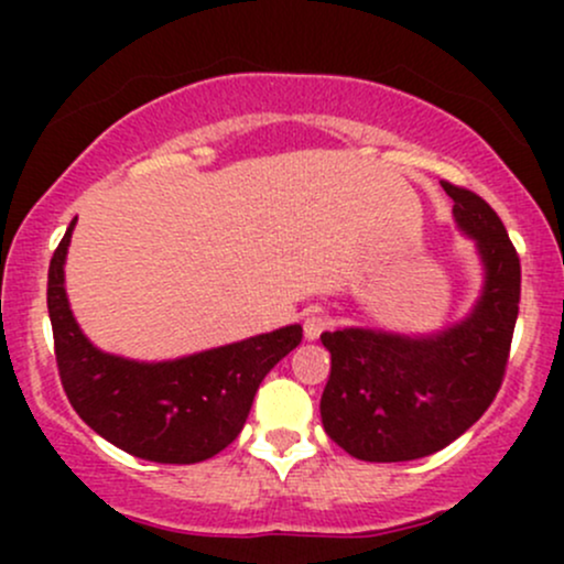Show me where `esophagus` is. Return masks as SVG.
<instances>
[{
	"instance_id": "34e87169",
	"label": "esophagus",
	"mask_w": 564,
	"mask_h": 564,
	"mask_svg": "<svg viewBox=\"0 0 564 564\" xmlns=\"http://www.w3.org/2000/svg\"><path fill=\"white\" fill-rule=\"evenodd\" d=\"M302 326H304V339H318V336L332 326V321H328V315L323 313H310L304 315Z\"/></svg>"
}]
</instances>
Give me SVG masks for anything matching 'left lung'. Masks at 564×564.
<instances>
[{"mask_svg": "<svg viewBox=\"0 0 564 564\" xmlns=\"http://www.w3.org/2000/svg\"><path fill=\"white\" fill-rule=\"evenodd\" d=\"M453 219L475 241L482 291L467 318L432 334L347 326L321 334L332 377L326 435L360 462H413L462 437L494 403L520 313V257L477 193L443 183Z\"/></svg>", "mask_w": 564, "mask_h": 564, "instance_id": "obj_1", "label": "left lung"}]
</instances>
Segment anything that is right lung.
I'll return each mask as SVG.
<instances>
[{
    "mask_svg": "<svg viewBox=\"0 0 564 564\" xmlns=\"http://www.w3.org/2000/svg\"><path fill=\"white\" fill-rule=\"evenodd\" d=\"M74 225L70 219L47 275L57 371L74 411L97 435L145 462L198 464L228 448L262 379L302 341L300 323L153 364L106 352L70 313L63 268Z\"/></svg>",
    "mask_w": 564,
    "mask_h": 564,
    "instance_id": "1",
    "label": "right lung"
}]
</instances>
